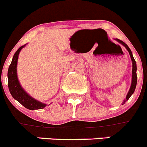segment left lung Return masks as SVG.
Segmentation results:
<instances>
[{"label": "left lung", "mask_w": 147, "mask_h": 147, "mask_svg": "<svg viewBox=\"0 0 147 147\" xmlns=\"http://www.w3.org/2000/svg\"><path fill=\"white\" fill-rule=\"evenodd\" d=\"M114 40H117L118 42L120 43V44H121L123 47H125V48L127 49V51H128L129 54H130V59H131V61H132V63H133V69H132L131 85H130V89H129L128 93H127L126 97H125V99L124 100L123 102H122V105H123L124 103L126 102V101L128 100L129 98H130V96H131L133 94L134 91H135V88H136V85H137V65H136V62H135V59H134L133 54H132L131 50H130V48L128 47V45L125 44V42H123V41H121V40L117 39V38H116V39H114Z\"/></svg>", "instance_id": "8db88e82"}]
</instances>
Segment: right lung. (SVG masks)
<instances>
[{
  "mask_svg": "<svg viewBox=\"0 0 147 147\" xmlns=\"http://www.w3.org/2000/svg\"><path fill=\"white\" fill-rule=\"evenodd\" d=\"M26 45H24V46L19 47L18 50L16 51L12 58L10 65L9 66L7 72L8 88L14 99L21 103L24 107L30 110L41 109L46 107L47 105L40 102L39 100H37L34 98L30 96L27 92H26L19 83L18 77H17V67L19 53Z\"/></svg>",
  "mask_w": 147,
  "mask_h": 147,
  "instance_id": "obj_1",
  "label": "right lung"
}]
</instances>
